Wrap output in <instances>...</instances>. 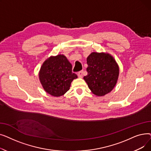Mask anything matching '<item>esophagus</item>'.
Wrapping results in <instances>:
<instances>
[{"instance_id": "esophagus-1", "label": "esophagus", "mask_w": 151, "mask_h": 151, "mask_svg": "<svg viewBox=\"0 0 151 151\" xmlns=\"http://www.w3.org/2000/svg\"><path fill=\"white\" fill-rule=\"evenodd\" d=\"M83 72L81 71H80V72L78 73V76L79 78H83Z\"/></svg>"}]
</instances>
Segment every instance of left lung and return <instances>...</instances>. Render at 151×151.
Here are the masks:
<instances>
[{"label": "left lung", "instance_id": "left-lung-1", "mask_svg": "<svg viewBox=\"0 0 151 151\" xmlns=\"http://www.w3.org/2000/svg\"><path fill=\"white\" fill-rule=\"evenodd\" d=\"M87 63L88 75L83 78L91 92L99 97L111 92L119 75V67L113 55L92 52L87 58Z\"/></svg>", "mask_w": 151, "mask_h": 151}]
</instances>
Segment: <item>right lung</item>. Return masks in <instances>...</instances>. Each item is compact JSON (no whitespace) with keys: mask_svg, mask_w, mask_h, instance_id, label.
<instances>
[{"mask_svg":"<svg viewBox=\"0 0 151 151\" xmlns=\"http://www.w3.org/2000/svg\"><path fill=\"white\" fill-rule=\"evenodd\" d=\"M43 89L53 97H60L69 89L78 78L72 72V65L63 54L50 56L43 63L38 73Z\"/></svg>","mask_w":151,"mask_h":151,"instance_id":"obj_1","label":"right lung"}]
</instances>
